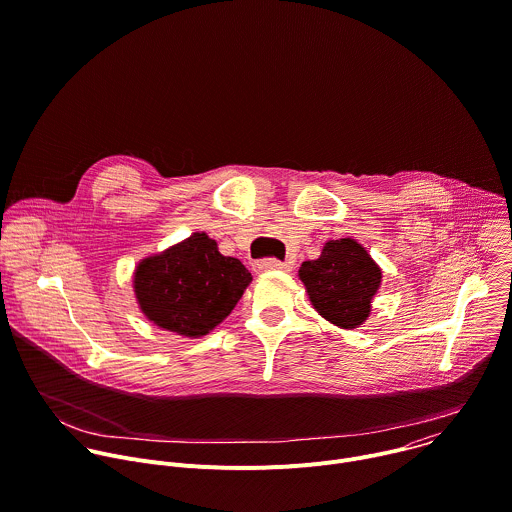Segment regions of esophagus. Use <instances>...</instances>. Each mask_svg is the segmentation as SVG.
<instances>
[{"mask_svg": "<svg viewBox=\"0 0 512 512\" xmlns=\"http://www.w3.org/2000/svg\"><path fill=\"white\" fill-rule=\"evenodd\" d=\"M255 269L257 271H287L289 263H281L277 259H261V261H257Z\"/></svg>", "mask_w": 512, "mask_h": 512, "instance_id": "1", "label": "esophagus"}]
</instances>
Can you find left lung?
<instances>
[{
    "label": "left lung",
    "mask_w": 512,
    "mask_h": 512,
    "mask_svg": "<svg viewBox=\"0 0 512 512\" xmlns=\"http://www.w3.org/2000/svg\"><path fill=\"white\" fill-rule=\"evenodd\" d=\"M313 309L342 329L360 327L372 311L382 269L356 239L327 241L321 255L299 267Z\"/></svg>",
    "instance_id": "8db88e82"
}]
</instances>
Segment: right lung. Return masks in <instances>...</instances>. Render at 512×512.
<instances>
[{
    "label": "right lung",
    "instance_id": "add662e5",
    "mask_svg": "<svg viewBox=\"0 0 512 512\" xmlns=\"http://www.w3.org/2000/svg\"><path fill=\"white\" fill-rule=\"evenodd\" d=\"M251 279L247 267L221 255L207 233H193L138 263L134 295L154 325L201 337L233 311Z\"/></svg>",
    "mask_w": 512,
    "mask_h": 512
}]
</instances>
